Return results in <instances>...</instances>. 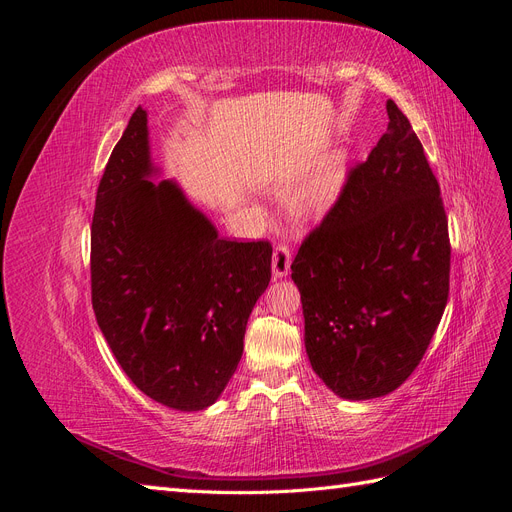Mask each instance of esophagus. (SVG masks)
<instances>
[{
	"mask_svg": "<svg viewBox=\"0 0 512 512\" xmlns=\"http://www.w3.org/2000/svg\"><path fill=\"white\" fill-rule=\"evenodd\" d=\"M290 250L286 245H277L273 250V260H271V271L275 280H280V277H286L290 273Z\"/></svg>",
	"mask_w": 512,
	"mask_h": 512,
	"instance_id": "esophagus-1",
	"label": "esophagus"
}]
</instances>
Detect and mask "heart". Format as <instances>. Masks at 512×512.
I'll use <instances>...</instances> for the list:
<instances>
[{
	"label": "heart",
	"instance_id": "1",
	"mask_svg": "<svg viewBox=\"0 0 512 512\" xmlns=\"http://www.w3.org/2000/svg\"><path fill=\"white\" fill-rule=\"evenodd\" d=\"M348 179V153L333 149L303 181L297 194V211L305 220H320L327 215L344 192Z\"/></svg>",
	"mask_w": 512,
	"mask_h": 512
}]
</instances>
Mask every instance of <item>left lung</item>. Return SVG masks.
<instances>
[{"label": "left lung", "instance_id": "1", "mask_svg": "<svg viewBox=\"0 0 512 512\" xmlns=\"http://www.w3.org/2000/svg\"><path fill=\"white\" fill-rule=\"evenodd\" d=\"M389 128L290 265L305 352L342 399L393 393L421 363L448 299L451 243L440 185L408 117Z\"/></svg>", "mask_w": 512, "mask_h": 512}]
</instances>
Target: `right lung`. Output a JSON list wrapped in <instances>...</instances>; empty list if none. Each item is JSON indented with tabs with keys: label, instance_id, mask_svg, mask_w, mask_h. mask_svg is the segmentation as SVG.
Instances as JSON below:
<instances>
[{
	"label": "right lung",
	"instance_id": "obj_1",
	"mask_svg": "<svg viewBox=\"0 0 512 512\" xmlns=\"http://www.w3.org/2000/svg\"><path fill=\"white\" fill-rule=\"evenodd\" d=\"M160 177L138 106L96 194L91 303L136 389L198 412L241 361L247 318L271 280V245L222 239L177 179Z\"/></svg>",
	"mask_w": 512,
	"mask_h": 512
}]
</instances>
